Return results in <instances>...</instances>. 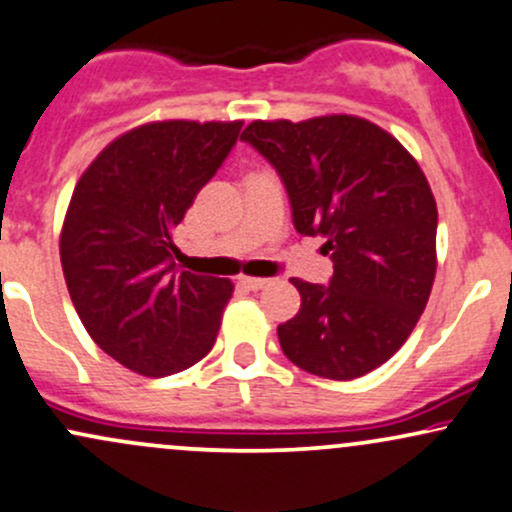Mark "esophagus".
I'll use <instances>...</instances> for the list:
<instances>
[{"label": "esophagus", "mask_w": 512, "mask_h": 512, "mask_svg": "<svg viewBox=\"0 0 512 512\" xmlns=\"http://www.w3.org/2000/svg\"><path fill=\"white\" fill-rule=\"evenodd\" d=\"M240 284H243L248 291H260V289H264V286L269 284V279H257V276H243V279H240Z\"/></svg>", "instance_id": "34e87169"}]
</instances>
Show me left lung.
<instances>
[{"label":"left lung","mask_w":512,"mask_h":512,"mask_svg":"<svg viewBox=\"0 0 512 512\" xmlns=\"http://www.w3.org/2000/svg\"><path fill=\"white\" fill-rule=\"evenodd\" d=\"M245 144L286 187L293 226L325 236L327 284L291 279L301 310L279 325L286 358L354 380L407 342L436 276L438 209L419 163L395 137L351 115L252 122Z\"/></svg>","instance_id":"left-lung-1"}]
</instances>
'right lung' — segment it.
Returning <instances> with one entry per match:
<instances>
[{
  "instance_id": "obj_1",
  "label": "right lung",
  "mask_w": 512,
  "mask_h": 512,
  "mask_svg": "<svg viewBox=\"0 0 512 512\" xmlns=\"http://www.w3.org/2000/svg\"><path fill=\"white\" fill-rule=\"evenodd\" d=\"M240 127L151 122L105 146L76 182L60 240L69 296L93 342L134 373H180L216 342L233 284L180 272L173 231Z\"/></svg>"
}]
</instances>
